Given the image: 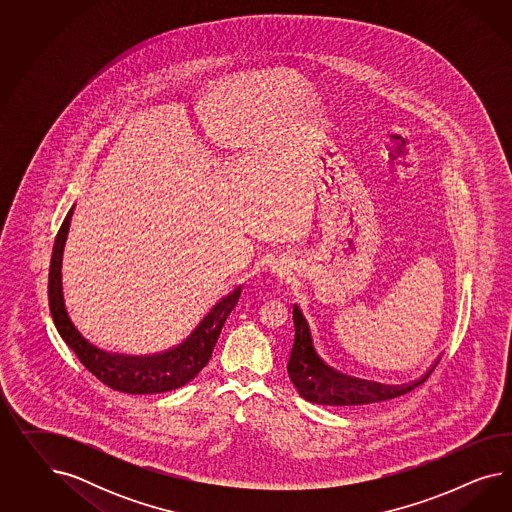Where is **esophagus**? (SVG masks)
Returning a JSON list of instances; mask_svg holds the SVG:
<instances>
[{
	"label": "esophagus",
	"instance_id": "34e87169",
	"mask_svg": "<svg viewBox=\"0 0 512 512\" xmlns=\"http://www.w3.org/2000/svg\"><path fill=\"white\" fill-rule=\"evenodd\" d=\"M272 274L276 276V278L281 279H289L291 278V274H293V268H291V264L289 263H276L272 266Z\"/></svg>",
	"mask_w": 512,
	"mask_h": 512
}]
</instances>
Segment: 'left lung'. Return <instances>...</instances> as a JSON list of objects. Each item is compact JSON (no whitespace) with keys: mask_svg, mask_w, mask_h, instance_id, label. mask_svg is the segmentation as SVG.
Returning <instances> with one entry per match:
<instances>
[{"mask_svg":"<svg viewBox=\"0 0 512 512\" xmlns=\"http://www.w3.org/2000/svg\"><path fill=\"white\" fill-rule=\"evenodd\" d=\"M293 321H295V343L291 349L287 372L298 394L311 403L353 407V405L387 402L422 385L430 377V373L434 372L439 362L437 360L420 379L407 385H385L370 379H360V377L340 372L330 362H326L325 357L319 353L313 328L298 306L293 308Z\"/></svg>","mask_w":512,"mask_h":512,"instance_id":"8db88e82","label":"left lung"}]
</instances>
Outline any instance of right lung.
<instances>
[{
	"label": "right lung",
	"instance_id": "right-lung-1",
	"mask_svg": "<svg viewBox=\"0 0 512 512\" xmlns=\"http://www.w3.org/2000/svg\"><path fill=\"white\" fill-rule=\"evenodd\" d=\"M73 210L75 206H71V210L67 212L56 236L48 274L50 313L63 341L75 351L78 360L84 364L88 372H92L101 383L118 392L161 394L184 387L208 364L216 347L219 332L242 295V287H236L231 295L221 298L186 340L165 353H157L150 357H127L99 349L80 334V330L67 313L63 298V248L69 234Z\"/></svg>",
	"mask_w": 512,
	"mask_h": 512
}]
</instances>
